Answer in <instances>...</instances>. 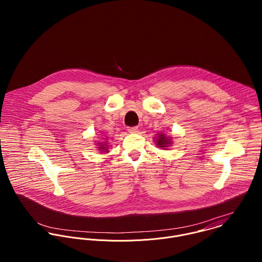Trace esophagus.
Wrapping results in <instances>:
<instances>
[{
  "mask_svg": "<svg viewBox=\"0 0 262 262\" xmlns=\"http://www.w3.org/2000/svg\"><path fill=\"white\" fill-rule=\"evenodd\" d=\"M128 132L131 133V134H135V133L138 132V127H129Z\"/></svg>",
  "mask_w": 262,
  "mask_h": 262,
  "instance_id": "obj_1",
  "label": "esophagus"
}]
</instances>
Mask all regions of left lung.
<instances>
[{"mask_svg": "<svg viewBox=\"0 0 262 262\" xmlns=\"http://www.w3.org/2000/svg\"><path fill=\"white\" fill-rule=\"evenodd\" d=\"M154 142L157 145V147H159L161 149H167L172 144L171 137L167 136V135H165L163 133L157 134L156 137H154Z\"/></svg>", "mask_w": 262, "mask_h": 262, "instance_id": "obj_1", "label": "left lung"}]
</instances>
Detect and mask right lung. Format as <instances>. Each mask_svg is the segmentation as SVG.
Segmentation results:
<instances>
[{"label":"right lung","instance_id":"right-lung-1","mask_svg":"<svg viewBox=\"0 0 262 262\" xmlns=\"http://www.w3.org/2000/svg\"><path fill=\"white\" fill-rule=\"evenodd\" d=\"M97 144V148L98 150H100L102 153H108L109 152V145H108V141H107V139H106V141H104V142H98V143H96Z\"/></svg>","mask_w":262,"mask_h":262}]
</instances>
